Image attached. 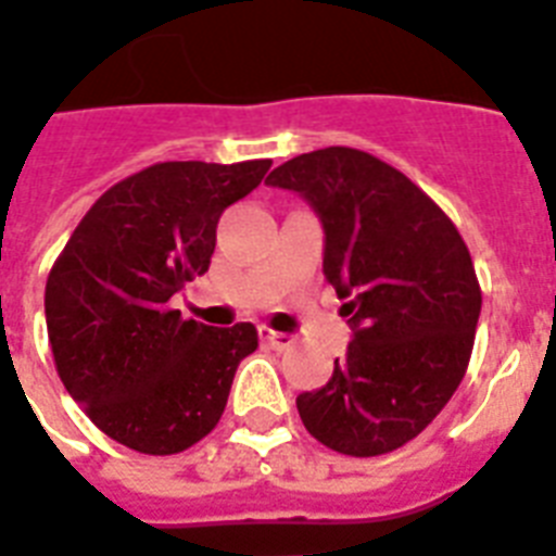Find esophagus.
I'll use <instances>...</instances> for the list:
<instances>
[{
    "mask_svg": "<svg viewBox=\"0 0 556 556\" xmlns=\"http://www.w3.org/2000/svg\"><path fill=\"white\" fill-rule=\"evenodd\" d=\"M260 337L268 342L270 349H277V351H288L293 345L291 333H279L274 331V328H268V325H260Z\"/></svg>",
    "mask_w": 556,
    "mask_h": 556,
    "instance_id": "34e87169",
    "label": "esophagus"
}]
</instances>
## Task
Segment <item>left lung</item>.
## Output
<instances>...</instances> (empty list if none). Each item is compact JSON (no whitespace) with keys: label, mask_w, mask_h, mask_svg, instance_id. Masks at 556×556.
I'll return each mask as SVG.
<instances>
[{"label":"left lung","mask_w":556,"mask_h":556,"mask_svg":"<svg viewBox=\"0 0 556 556\" xmlns=\"http://www.w3.org/2000/svg\"><path fill=\"white\" fill-rule=\"evenodd\" d=\"M265 182L319 214L323 274L354 328L331 380L296 396L302 426L349 457L403 448L466 377L482 308L468 245L403 170L356 148L300 153Z\"/></svg>","instance_id":"1"}]
</instances>
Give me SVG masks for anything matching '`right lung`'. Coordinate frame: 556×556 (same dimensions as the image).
I'll list each match as a JSON object with an SVG mask.
<instances>
[{"label": "right lung", "instance_id": "1", "mask_svg": "<svg viewBox=\"0 0 556 556\" xmlns=\"http://www.w3.org/2000/svg\"><path fill=\"white\" fill-rule=\"evenodd\" d=\"M270 160L156 162L108 188L45 286L53 363L67 394L119 445L179 454L216 428L233 374L260 345L251 323L182 319L170 296L202 277L228 205Z\"/></svg>", "mask_w": 556, "mask_h": 556}]
</instances>
